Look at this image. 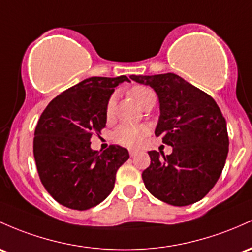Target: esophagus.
Wrapping results in <instances>:
<instances>
[{
    "label": "esophagus",
    "mask_w": 252,
    "mask_h": 252,
    "mask_svg": "<svg viewBox=\"0 0 252 252\" xmlns=\"http://www.w3.org/2000/svg\"><path fill=\"white\" fill-rule=\"evenodd\" d=\"M136 153H137V151H135V149H130V151H129V154H130V157H135V156H136Z\"/></svg>",
    "instance_id": "esophagus-1"
}]
</instances>
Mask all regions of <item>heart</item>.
I'll return each instance as SVG.
<instances>
[{
	"instance_id": "heart-1",
	"label": "heart",
	"mask_w": 252,
	"mask_h": 252,
	"mask_svg": "<svg viewBox=\"0 0 252 252\" xmlns=\"http://www.w3.org/2000/svg\"><path fill=\"white\" fill-rule=\"evenodd\" d=\"M149 93H153L152 90L145 87V86H135L130 90V95L134 98V100L137 104L142 103L143 99L146 98V95H148ZM116 107V100L115 96L107 100L106 107H105V115L107 118H111L115 112ZM149 128L145 124H139V126H130V124H122L118 126L115 131H113L112 137L120 145L124 146V147L128 148H136L142 143L143 139L148 135Z\"/></svg>"
}]
</instances>
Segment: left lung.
<instances>
[{
	"label": "left lung",
	"mask_w": 252,
	"mask_h": 252,
	"mask_svg": "<svg viewBox=\"0 0 252 252\" xmlns=\"http://www.w3.org/2000/svg\"><path fill=\"white\" fill-rule=\"evenodd\" d=\"M157 92L160 117L156 136L172 147L170 156L148 152L151 165L142 172L154 197L171 206L202 200L218 182L228 153L225 117L214 99L173 73L131 75Z\"/></svg>",
	"instance_id": "1"
}]
</instances>
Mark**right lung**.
<instances>
[{"mask_svg":"<svg viewBox=\"0 0 252 252\" xmlns=\"http://www.w3.org/2000/svg\"><path fill=\"white\" fill-rule=\"evenodd\" d=\"M126 75L93 76L50 101L34 130L33 154L41 184L60 204L86 211L112 191L116 173L129 153L111 145L93 151L91 139L106 126L105 107Z\"/></svg>","mask_w":252,"mask_h":252,"instance_id":"obj_1","label":"right lung"}]
</instances>
